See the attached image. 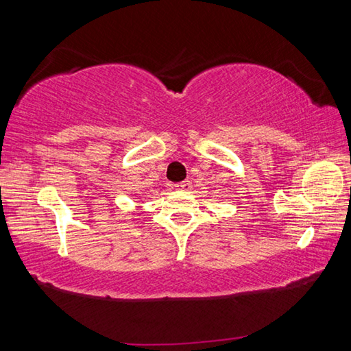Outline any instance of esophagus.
<instances>
[{
  "label": "esophagus",
  "mask_w": 351,
  "mask_h": 351,
  "mask_svg": "<svg viewBox=\"0 0 351 351\" xmlns=\"http://www.w3.org/2000/svg\"><path fill=\"white\" fill-rule=\"evenodd\" d=\"M190 186H192V184H190V181H182V182L175 184V187L180 189V190H187Z\"/></svg>",
  "instance_id": "1"
}]
</instances>
